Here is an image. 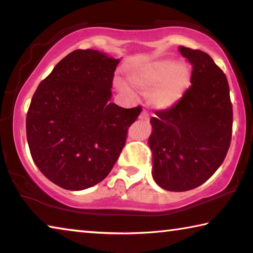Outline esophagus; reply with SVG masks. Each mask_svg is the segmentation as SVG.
<instances>
[{
  "label": "esophagus",
  "mask_w": 253,
  "mask_h": 253,
  "mask_svg": "<svg viewBox=\"0 0 253 253\" xmlns=\"http://www.w3.org/2000/svg\"><path fill=\"white\" fill-rule=\"evenodd\" d=\"M139 119L140 121H148V114L146 111H142L139 115Z\"/></svg>",
  "instance_id": "1"
}]
</instances>
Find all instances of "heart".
Instances as JSON below:
<instances>
[{"instance_id":"b5f03b06","label":"heart","mask_w":253,"mask_h":253,"mask_svg":"<svg viewBox=\"0 0 253 253\" xmlns=\"http://www.w3.org/2000/svg\"><path fill=\"white\" fill-rule=\"evenodd\" d=\"M130 84L148 95V104L156 110H168L185 95L191 84V69L185 61L172 59L158 60L142 68L129 77ZM121 91L127 92L125 84H118Z\"/></svg>"}]
</instances>
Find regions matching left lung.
I'll use <instances>...</instances> for the list:
<instances>
[{"label": "left lung", "mask_w": 253, "mask_h": 253, "mask_svg": "<svg viewBox=\"0 0 253 253\" xmlns=\"http://www.w3.org/2000/svg\"><path fill=\"white\" fill-rule=\"evenodd\" d=\"M192 65L191 84L178 104L151 118L148 145L158 186L184 192L202 185L223 163L232 132L226 77L208 53L179 46Z\"/></svg>", "instance_id": "left-lung-1"}]
</instances>
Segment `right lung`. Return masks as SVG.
<instances>
[{
  "label": "right lung",
  "instance_id": "add662e5",
  "mask_svg": "<svg viewBox=\"0 0 253 253\" xmlns=\"http://www.w3.org/2000/svg\"><path fill=\"white\" fill-rule=\"evenodd\" d=\"M119 62L98 50H76L34 92L27 115L30 153L41 173L60 187L81 191L101 182L142 111L140 106L126 109L110 102Z\"/></svg>",
  "mask_w": 253,
  "mask_h": 253
}]
</instances>
